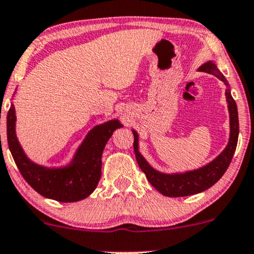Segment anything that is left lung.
<instances>
[{
  "label": "left lung",
  "mask_w": 254,
  "mask_h": 254,
  "mask_svg": "<svg viewBox=\"0 0 254 254\" xmlns=\"http://www.w3.org/2000/svg\"><path fill=\"white\" fill-rule=\"evenodd\" d=\"M198 69L215 75L220 80L224 81L226 86H227L225 94L228 104V112H230V140H228V144L225 148V150L215 160H213L210 163L206 164L200 169L182 174H164L154 169L145 161V158L140 155L138 150V133L135 130H132L133 138H135L133 139V149H135L137 163H138L140 170L145 174L146 179L151 183L152 187L156 188L164 196H188V195L201 193V191L212 187L213 185H215L221 179V176L227 170L232 157L234 155L235 148H237L238 136H239V119H238L237 104H235L233 97H232L231 90L228 88V82L224 77V74L219 71L218 67L212 61L203 64Z\"/></svg>",
  "instance_id": "1"
}]
</instances>
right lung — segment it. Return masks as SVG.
Masks as SVG:
<instances>
[{
  "instance_id": "right-lung-1",
  "label": "right lung",
  "mask_w": 254,
  "mask_h": 254,
  "mask_svg": "<svg viewBox=\"0 0 254 254\" xmlns=\"http://www.w3.org/2000/svg\"><path fill=\"white\" fill-rule=\"evenodd\" d=\"M15 108L11 104L7 115V138L9 150L21 175L42 196L75 202L86 198L96 189L102 175V155L114 131L123 125L118 119L94 127L79 146L71 163L61 168L39 166L24 154L15 132Z\"/></svg>"
}]
</instances>
